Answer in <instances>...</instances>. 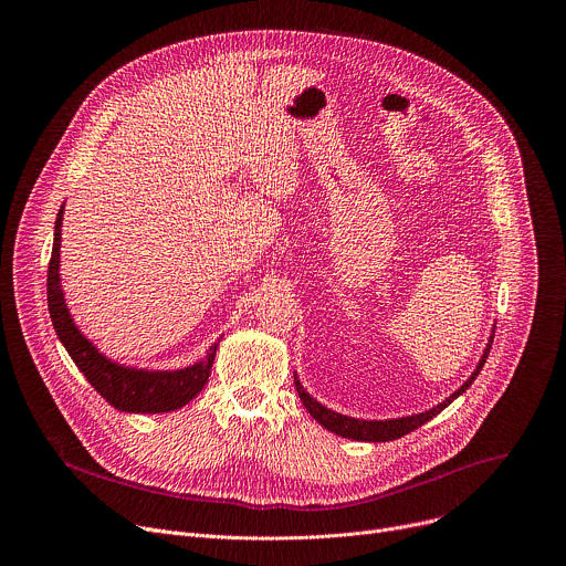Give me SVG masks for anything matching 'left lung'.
Listing matches in <instances>:
<instances>
[{"instance_id": "obj_1", "label": "left lung", "mask_w": 566, "mask_h": 566, "mask_svg": "<svg viewBox=\"0 0 566 566\" xmlns=\"http://www.w3.org/2000/svg\"><path fill=\"white\" fill-rule=\"evenodd\" d=\"M493 338H495V336H491V340H489V345H486V352H483V356H481L476 369L472 371V376H470L452 396H448L443 402H439L437 408H432V410H428V412H423V415L391 419V421H360V419L343 417V415H338V412L327 410L325 406H319L317 400H313V398L302 389L297 376H295V389H297V394H300V400L304 402L306 412H308L322 428H327L329 432H336L338 437L356 439V441H374V443H378V441H394V439H398V437H406L408 432L421 428V426L428 423L430 419H434L439 412H443V410L450 406V402H452L457 396H461V394L474 382V378L479 376L483 363H486V358H489V354H491Z\"/></svg>"}]
</instances>
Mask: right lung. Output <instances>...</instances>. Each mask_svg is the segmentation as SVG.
<instances>
[{
  "label": "right lung",
  "instance_id": "right-lung-1",
  "mask_svg": "<svg viewBox=\"0 0 566 566\" xmlns=\"http://www.w3.org/2000/svg\"><path fill=\"white\" fill-rule=\"evenodd\" d=\"M62 212L55 219V237H53V251L49 260V275H46V300L49 313L55 327L57 338L62 340L64 349L73 358L75 367L85 374L92 387L120 412H172L184 408L188 400H192L203 385L208 382L217 345L214 343L208 356L186 369L177 371H145L132 369L112 363L98 349L77 332L73 319L66 311L64 295L60 289V228H62Z\"/></svg>",
  "mask_w": 566,
  "mask_h": 566
}]
</instances>
